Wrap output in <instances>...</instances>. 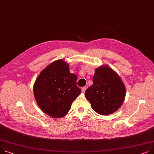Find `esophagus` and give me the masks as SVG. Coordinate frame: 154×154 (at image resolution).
<instances>
[{"mask_svg":"<svg viewBox=\"0 0 154 154\" xmlns=\"http://www.w3.org/2000/svg\"><path fill=\"white\" fill-rule=\"evenodd\" d=\"M86 89H87V87H82V91L84 92H84H85V90H86Z\"/></svg>","mask_w":154,"mask_h":154,"instance_id":"esophagus-1","label":"esophagus"}]
</instances>
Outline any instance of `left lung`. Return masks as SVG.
I'll return each mask as SVG.
<instances>
[{
	"label": "left lung",
	"mask_w": 154,
	"mask_h": 154,
	"mask_svg": "<svg viewBox=\"0 0 154 154\" xmlns=\"http://www.w3.org/2000/svg\"><path fill=\"white\" fill-rule=\"evenodd\" d=\"M94 84L85 91V97L97 113L107 115L113 113L125 100L126 88L118 75L108 66L95 70Z\"/></svg>",
	"instance_id": "left-lung-1"
}]
</instances>
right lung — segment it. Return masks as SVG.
Here are the masks:
<instances>
[{
	"mask_svg": "<svg viewBox=\"0 0 154 154\" xmlns=\"http://www.w3.org/2000/svg\"><path fill=\"white\" fill-rule=\"evenodd\" d=\"M76 80L77 76L70 73L69 65L62 59L46 67L38 75L33 87L41 109L54 118L66 115L81 92Z\"/></svg>",
	"mask_w": 154,
	"mask_h": 154,
	"instance_id": "add662e5",
	"label": "right lung"
}]
</instances>
